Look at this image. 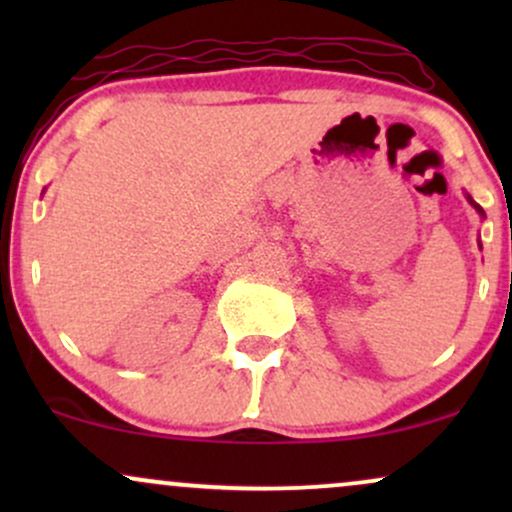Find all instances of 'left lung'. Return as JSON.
Returning a JSON list of instances; mask_svg holds the SVG:
<instances>
[{
	"instance_id": "8db88e82",
	"label": "left lung",
	"mask_w": 512,
	"mask_h": 512,
	"mask_svg": "<svg viewBox=\"0 0 512 512\" xmlns=\"http://www.w3.org/2000/svg\"><path fill=\"white\" fill-rule=\"evenodd\" d=\"M467 199H469V204H472V207L479 211V216H484V209H481V207H479V204H477V202H474V199H472V197H469V195H467ZM479 248H481V245H479Z\"/></svg>"
}]
</instances>
